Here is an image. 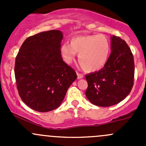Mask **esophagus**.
<instances>
[{"instance_id": "esophagus-1", "label": "esophagus", "mask_w": 146, "mask_h": 146, "mask_svg": "<svg viewBox=\"0 0 146 146\" xmlns=\"http://www.w3.org/2000/svg\"><path fill=\"white\" fill-rule=\"evenodd\" d=\"M77 76H78V79H81L84 77L83 75L81 74V73H77Z\"/></svg>"}]
</instances>
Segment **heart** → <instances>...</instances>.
Here are the masks:
<instances>
[{"label":"heart","mask_w":146,"mask_h":146,"mask_svg":"<svg viewBox=\"0 0 146 146\" xmlns=\"http://www.w3.org/2000/svg\"><path fill=\"white\" fill-rule=\"evenodd\" d=\"M110 40L103 35L77 36L61 46L60 53L68 64L74 60L76 54L82 68L88 72L99 70L104 66L110 56Z\"/></svg>","instance_id":"heart-1"}]
</instances>
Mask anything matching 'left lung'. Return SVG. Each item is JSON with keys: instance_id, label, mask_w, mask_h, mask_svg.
Segmentation results:
<instances>
[{"instance_id": "obj_1", "label": "left lung", "mask_w": 146, "mask_h": 146, "mask_svg": "<svg viewBox=\"0 0 146 146\" xmlns=\"http://www.w3.org/2000/svg\"><path fill=\"white\" fill-rule=\"evenodd\" d=\"M111 50L104 67L85 76L88 84L85 95L92 104L100 107L118 104L128 96L133 85L134 61L129 46L114 35Z\"/></svg>"}]
</instances>
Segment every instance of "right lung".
<instances>
[{
  "mask_svg": "<svg viewBox=\"0 0 146 146\" xmlns=\"http://www.w3.org/2000/svg\"><path fill=\"white\" fill-rule=\"evenodd\" d=\"M63 34L49 30L29 36L15 58V76L22 100L35 111L58 108L77 78L60 53Z\"/></svg>",
  "mask_w": 146,
  "mask_h": 146,
  "instance_id": "obj_1",
  "label": "right lung"
}]
</instances>
